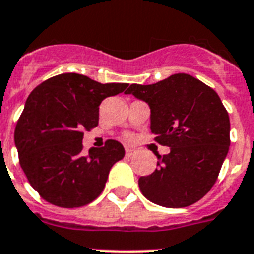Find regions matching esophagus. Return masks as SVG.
Here are the masks:
<instances>
[{
	"label": "esophagus",
	"mask_w": 254,
	"mask_h": 254,
	"mask_svg": "<svg viewBox=\"0 0 254 254\" xmlns=\"http://www.w3.org/2000/svg\"><path fill=\"white\" fill-rule=\"evenodd\" d=\"M134 153H135V150H134V148H131V147H127V148H125V155H127V157L133 156Z\"/></svg>",
	"instance_id": "obj_1"
}]
</instances>
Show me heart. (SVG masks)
<instances>
[{"label": "heart", "instance_id": "heart-1", "mask_svg": "<svg viewBox=\"0 0 254 254\" xmlns=\"http://www.w3.org/2000/svg\"><path fill=\"white\" fill-rule=\"evenodd\" d=\"M129 138H130V137H129Z\"/></svg>", "mask_w": 254, "mask_h": 254}]
</instances>
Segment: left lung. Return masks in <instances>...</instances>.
I'll return each instance as SVG.
<instances>
[{"mask_svg":"<svg viewBox=\"0 0 254 254\" xmlns=\"http://www.w3.org/2000/svg\"><path fill=\"white\" fill-rule=\"evenodd\" d=\"M125 94L150 106L155 140L170 147L157 156L159 168L138 181L144 197L167 208L199 201L216 183L230 147L229 114L218 94L187 73L131 84Z\"/></svg>","mask_w":254,"mask_h":254,"instance_id":"left-lung-1","label":"left lung"}]
</instances>
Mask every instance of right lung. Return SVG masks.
<instances>
[{
  "instance_id": "add662e5",
  "label": "right lung",
  "mask_w": 254,
  "mask_h": 254,
  "mask_svg": "<svg viewBox=\"0 0 254 254\" xmlns=\"http://www.w3.org/2000/svg\"><path fill=\"white\" fill-rule=\"evenodd\" d=\"M127 87L62 73L33 89L16 123L14 140L19 164L42 199L62 208H78L101 195L111 168L125 150L110 139L85 156L84 130L98 125L102 101Z\"/></svg>"
}]
</instances>
